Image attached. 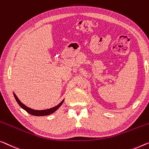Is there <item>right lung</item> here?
Segmentation results:
<instances>
[{
  "instance_id": "add662e5",
  "label": "right lung",
  "mask_w": 149,
  "mask_h": 149,
  "mask_svg": "<svg viewBox=\"0 0 149 149\" xmlns=\"http://www.w3.org/2000/svg\"><path fill=\"white\" fill-rule=\"evenodd\" d=\"M14 96L16 100L17 103L19 104V106L23 108V109L25 110V111H26L28 113H29L31 115H34V116H47V115H49L51 114H52L54 112H55L58 108L60 107L61 106V104H63L64 100H63L60 103H59L58 105L55 106V107L50 108V109H47V110H33L31 108H28L27 106H26L25 105H24L23 103H21V102L18 99L17 96L14 94Z\"/></svg>"
}]
</instances>
